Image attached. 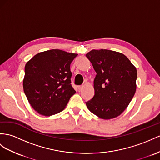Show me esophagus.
I'll use <instances>...</instances> for the list:
<instances>
[{
    "label": "esophagus",
    "instance_id": "1",
    "mask_svg": "<svg viewBox=\"0 0 160 160\" xmlns=\"http://www.w3.org/2000/svg\"><path fill=\"white\" fill-rule=\"evenodd\" d=\"M82 88H83V86H82H82H79V87H78V91H81L82 89Z\"/></svg>",
    "mask_w": 160,
    "mask_h": 160
}]
</instances>
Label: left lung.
I'll use <instances>...</instances> for the list:
<instances>
[{"mask_svg": "<svg viewBox=\"0 0 160 160\" xmlns=\"http://www.w3.org/2000/svg\"><path fill=\"white\" fill-rule=\"evenodd\" d=\"M86 56L97 73L95 95L86 105L101 119L118 117L128 107L136 92V68L124 54L107 49H93Z\"/></svg>", "mask_w": 160, "mask_h": 160, "instance_id": "8db88e82", "label": "left lung"}]
</instances>
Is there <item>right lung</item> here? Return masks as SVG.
I'll list each match as a JSON object with an SVG mask.
<instances>
[{"instance_id": "1", "label": "right lung", "mask_w": 160, "mask_h": 160, "mask_svg": "<svg viewBox=\"0 0 160 160\" xmlns=\"http://www.w3.org/2000/svg\"><path fill=\"white\" fill-rule=\"evenodd\" d=\"M77 55L52 49L38 53L26 63L23 91L36 112L50 116L65 109L76 93L71 85L70 64Z\"/></svg>"}]
</instances>
